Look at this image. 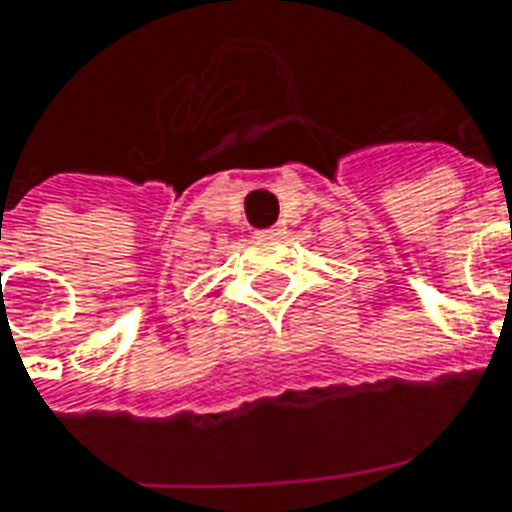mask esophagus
Returning <instances> with one entry per match:
<instances>
[{
	"instance_id": "34e87169",
	"label": "esophagus",
	"mask_w": 512,
	"mask_h": 512,
	"mask_svg": "<svg viewBox=\"0 0 512 512\" xmlns=\"http://www.w3.org/2000/svg\"><path fill=\"white\" fill-rule=\"evenodd\" d=\"M277 232H280V229H277V227H267V229H259L256 235H259V237H275Z\"/></svg>"
}]
</instances>
